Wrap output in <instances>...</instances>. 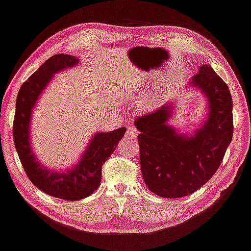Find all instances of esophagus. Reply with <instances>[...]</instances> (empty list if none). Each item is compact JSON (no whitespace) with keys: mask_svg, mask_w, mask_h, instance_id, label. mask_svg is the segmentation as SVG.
<instances>
[{"mask_svg":"<svg viewBox=\"0 0 251 251\" xmlns=\"http://www.w3.org/2000/svg\"><path fill=\"white\" fill-rule=\"evenodd\" d=\"M126 137L129 139H134L138 137V130L134 128V126H129L128 130H126Z\"/></svg>","mask_w":251,"mask_h":251,"instance_id":"esophagus-1","label":"esophagus"}]
</instances>
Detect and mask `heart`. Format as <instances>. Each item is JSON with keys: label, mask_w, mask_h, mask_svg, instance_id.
<instances>
[{"label": "heart", "mask_w": 251, "mask_h": 251, "mask_svg": "<svg viewBox=\"0 0 251 251\" xmlns=\"http://www.w3.org/2000/svg\"><path fill=\"white\" fill-rule=\"evenodd\" d=\"M128 94L130 97H140L143 94V88L142 85L139 83V82H135V83L132 84V87L129 89Z\"/></svg>", "instance_id": "1"}]
</instances>
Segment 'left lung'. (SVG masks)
<instances>
[{"mask_svg": "<svg viewBox=\"0 0 251 251\" xmlns=\"http://www.w3.org/2000/svg\"><path fill=\"white\" fill-rule=\"evenodd\" d=\"M198 69L188 88L202 94L207 109L191 134L169 125L175 113L171 101L134 121L140 131L143 180L150 191L162 198H181L208 182L232 139V99L228 85L211 65Z\"/></svg>", "mask_w": 251, "mask_h": 251, "instance_id": "obj_1", "label": "left lung"}]
</instances>
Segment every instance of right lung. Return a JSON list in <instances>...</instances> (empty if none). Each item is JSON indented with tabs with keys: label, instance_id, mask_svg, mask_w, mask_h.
<instances>
[{
	"label": "right lung",
	"instance_id": "obj_1",
	"mask_svg": "<svg viewBox=\"0 0 251 251\" xmlns=\"http://www.w3.org/2000/svg\"><path fill=\"white\" fill-rule=\"evenodd\" d=\"M79 64V57L63 53L45 61L20 89L13 123L14 146L28 179L44 194L69 201L87 198L99 187L101 168L126 131L122 126L109 132H96L79 160L62 170L48 168L36 157L31 141L33 110L55 75Z\"/></svg>",
	"mask_w": 251,
	"mask_h": 251
}]
</instances>
